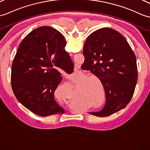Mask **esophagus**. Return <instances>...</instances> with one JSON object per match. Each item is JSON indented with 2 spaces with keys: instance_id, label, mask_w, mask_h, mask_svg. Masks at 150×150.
<instances>
[{
  "instance_id": "obj_1",
  "label": "esophagus",
  "mask_w": 150,
  "mask_h": 150,
  "mask_svg": "<svg viewBox=\"0 0 150 150\" xmlns=\"http://www.w3.org/2000/svg\"><path fill=\"white\" fill-rule=\"evenodd\" d=\"M79 68H80V67H79V65H76L75 67V70H79Z\"/></svg>"
}]
</instances>
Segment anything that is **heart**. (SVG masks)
Segmentation results:
<instances>
[{
    "label": "heart",
    "mask_w": 150,
    "mask_h": 150,
    "mask_svg": "<svg viewBox=\"0 0 150 150\" xmlns=\"http://www.w3.org/2000/svg\"><path fill=\"white\" fill-rule=\"evenodd\" d=\"M74 76H76H76L79 77V76H81V74H80L79 72H76L75 73ZM87 89H88L87 91L82 93V95L86 97L87 99H88L89 102L95 104L97 103H99L101 100V96L100 94L98 92V91H97V89L91 84H89ZM95 107H98V106L95 105Z\"/></svg>",
    "instance_id": "obj_1"
}]
</instances>
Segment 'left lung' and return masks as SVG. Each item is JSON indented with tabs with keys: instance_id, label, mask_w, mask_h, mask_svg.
I'll list each match as a JSON object with an SVG mask.
<instances>
[{
	"instance_id": "8db88e82",
	"label": "left lung",
	"mask_w": 150,
	"mask_h": 150,
	"mask_svg": "<svg viewBox=\"0 0 150 150\" xmlns=\"http://www.w3.org/2000/svg\"><path fill=\"white\" fill-rule=\"evenodd\" d=\"M83 54L81 68L100 80L107 99L102 110L89 114L105 117L123 109L133 96L138 77L136 57L125 38L110 28L100 29L87 38Z\"/></svg>"
}]
</instances>
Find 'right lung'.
<instances>
[{
  "label": "right lung",
  "instance_id": "obj_1",
  "mask_svg": "<svg viewBox=\"0 0 150 150\" xmlns=\"http://www.w3.org/2000/svg\"><path fill=\"white\" fill-rule=\"evenodd\" d=\"M59 31L42 26L20 43L11 68V87L18 102L31 112L46 117L64 113L55 102L54 92L62 81V69L74 71V64Z\"/></svg>",
  "mask_w": 150,
  "mask_h": 150
}]
</instances>
